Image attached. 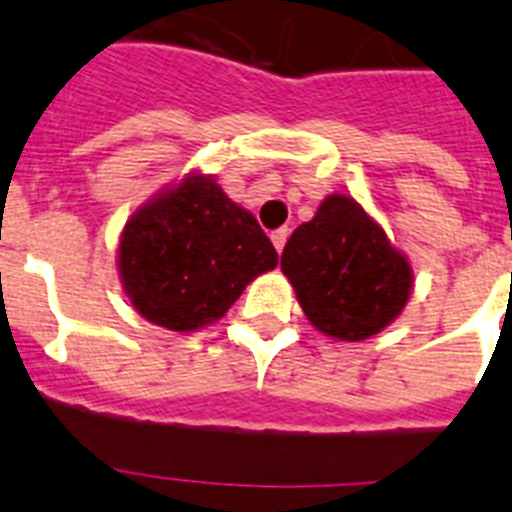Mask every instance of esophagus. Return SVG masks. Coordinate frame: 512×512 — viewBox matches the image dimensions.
I'll list each match as a JSON object with an SVG mask.
<instances>
[{
  "mask_svg": "<svg viewBox=\"0 0 512 512\" xmlns=\"http://www.w3.org/2000/svg\"><path fill=\"white\" fill-rule=\"evenodd\" d=\"M271 243H274V248H277V251L282 253L284 243H287V228H279V230H274V233H271Z\"/></svg>",
  "mask_w": 512,
  "mask_h": 512,
  "instance_id": "esophagus-1",
  "label": "esophagus"
}]
</instances>
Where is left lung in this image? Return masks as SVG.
<instances>
[{
	"mask_svg": "<svg viewBox=\"0 0 512 512\" xmlns=\"http://www.w3.org/2000/svg\"><path fill=\"white\" fill-rule=\"evenodd\" d=\"M282 271L320 333L364 341L410 300L413 269L384 230L346 194L320 202L310 223L289 235Z\"/></svg>",
	"mask_w": 512,
	"mask_h": 512,
	"instance_id": "obj_1",
	"label": "left lung"
}]
</instances>
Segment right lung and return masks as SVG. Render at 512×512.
I'll list each match as a JSON object with an SVG mask.
<instances>
[{"mask_svg":"<svg viewBox=\"0 0 512 512\" xmlns=\"http://www.w3.org/2000/svg\"><path fill=\"white\" fill-rule=\"evenodd\" d=\"M277 261L256 217L200 174L140 207L117 256L135 310L179 333L223 318L246 284Z\"/></svg>","mask_w":512,"mask_h":512,"instance_id":"1","label":"right lung"}]
</instances>
